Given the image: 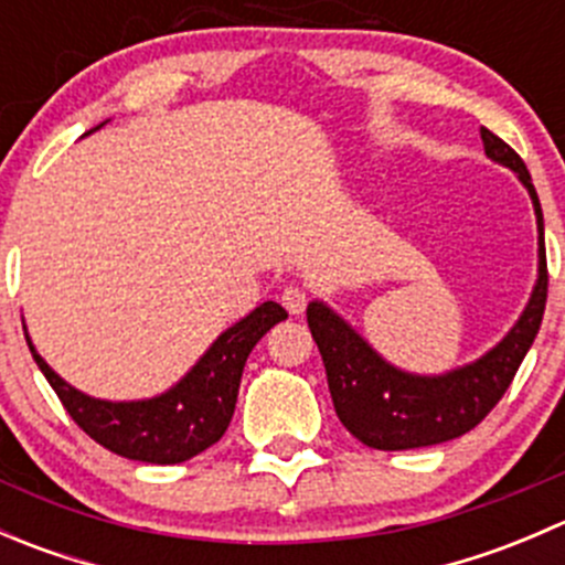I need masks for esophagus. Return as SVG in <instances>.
Instances as JSON below:
<instances>
[{"label": "esophagus", "instance_id": "obj_1", "mask_svg": "<svg viewBox=\"0 0 565 565\" xmlns=\"http://www.w3.org/2000/svg\"><path fill=\"white\" fill-rule=\"evenodd\" d=\"M281 303L289 315H303L306 303H309V295H306V289L300 287H287L281 295Z\"/></svg>", "mask_w": 565, "mask_h": 565}]
</instances>
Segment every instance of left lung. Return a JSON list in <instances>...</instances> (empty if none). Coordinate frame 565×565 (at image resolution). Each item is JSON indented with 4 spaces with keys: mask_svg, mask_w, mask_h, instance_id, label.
<instances>
[{
    "mask_svg": "<svg viewBox=\"0 0 565 565\" xmlns=\"http://www.w3.org/2000/svg\"><path fill=\"white\" fill-rule=\"evenodd\" d=\"M483 152L489 161L511 169L525 185L539 226V276L520 319L509 333L476 361L443 374H413L385 361L344 317L322 300H311L309 317L328 388L341 424L369 448L407 451L448 443L476 429L489 409L500 402L525 361L541 328L546 306V250L544 215L539 193L520 156L492 130L481 128Z\"/></svg>",
    "mask_w": 565,
    "mask_h": 565,
    "instance_id": "8db88e82",
    "label": "left lung"
}]
</instances>
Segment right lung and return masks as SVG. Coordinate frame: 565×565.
Wrapping results in <instances>:
<instances>
[{"instance_id": "right-lung-1", "label": "right lung", "mask_w": 565, "mask_h": 565, "mask_svg": "<svg viewBox=\"0 0 565 565\" xmlns=\"http://www.w3.org/2000/svg\"><path fill=\"white\" fill-rule=\"evenodd\" d=\"M106 122H100L98 128H104ZM98 128L87 130L84 136L95 134ZM281 319H287V311L276 300H265L241 322L226 328L172 388L130 402H108L73 388L43 361L26 333V324L24 333L43 377L65 404L71 418L95 443L125 459L180 465L221 440L235 415L243 366L250 350Z\"/></svg>"}]
</instances>
